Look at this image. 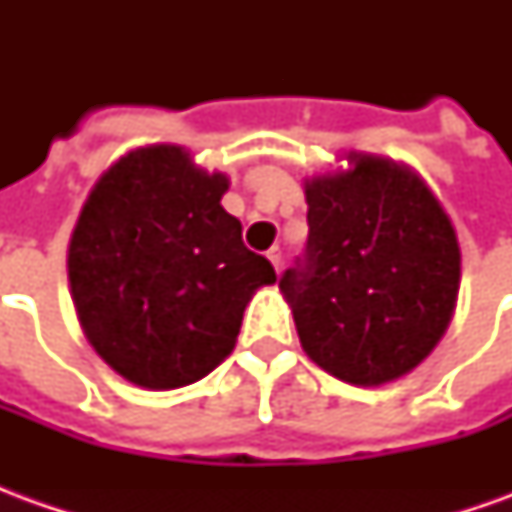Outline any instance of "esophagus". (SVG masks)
<instances>
[{
  "label": "esophagus",
  "mask_w": 512,
  "mask_h": 512,
  "mask_svg": "<svg viewBox=\"0 0 512 512\" xmlns=\"http://www.w3.org/2000/svg\"><path fill=\"white\" fill-rule=\"evenodd\" d=\"M268 260L274 263V268H277V274H279V271H282V249H279V246L268 249Z\"/></svg>",
  "instance_id": "1"
}]
</instances>
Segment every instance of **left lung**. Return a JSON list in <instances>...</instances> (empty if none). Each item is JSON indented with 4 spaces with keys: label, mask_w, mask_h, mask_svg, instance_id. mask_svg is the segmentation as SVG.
<instances>
[{
    "label": "left lung",
    "mask_w": 512,
    "mask_h": 512,
    "mask_svg": "<svg viewBox=\"0 0 512 512\" xmlns=\"http://www.w3.org/2000/svg\"><path fill=\"white\" fill-rule=\"evenodd\" d=\"M354 169L307 180V246L282 274L315 365L378 386L425 359L450 323L461 252L447 213L395 161L351 153Z\"/></svg>",
    "instance_id": "1"
}]
</instances>
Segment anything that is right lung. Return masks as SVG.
Wrapping results in <instances>:
<instances>
[{
    "instance_id": "obj_1",
    "label": "right lung",
    "mask_w": 512,
    "mask_h": 512,
    "mask_svg": "<svg viewBox=\"0 0 512 512\" xmlns=\"http://www.w3.org/2000/svg\"><path fill=\"white\" fill-rule=\"evenodd\" d=\"M227 178L175 145L139 147L95 183L68 249V279L87 340L106 365L147 389L208 376L233 351L244 310L277 282L222 208Z\"/></svg>"
}]
</instances>
